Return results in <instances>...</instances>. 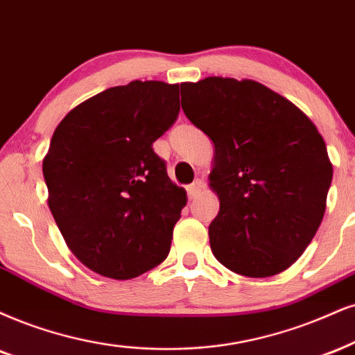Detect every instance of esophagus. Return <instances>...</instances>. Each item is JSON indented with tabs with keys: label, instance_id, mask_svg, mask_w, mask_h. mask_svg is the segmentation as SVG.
<instances>
[{
	"label": "esophagus",
	"instance_id": "obj_1",
	"mask_svg": "<svg viewBox=\"0 0 355 355\" xmlns=\"http://www.w3.org/2000/svg\"><path fill=\"white\" fill-rule=\"evenodd\" d=\"M202 187H204V182L200 181V179H196V181L192 182L189 187H187V194H189V199H194L196 196H198L200 192V189H202Z\"/></svg>",
	"mask_w": 355,
	"mask_h": 355
}]
</instances>
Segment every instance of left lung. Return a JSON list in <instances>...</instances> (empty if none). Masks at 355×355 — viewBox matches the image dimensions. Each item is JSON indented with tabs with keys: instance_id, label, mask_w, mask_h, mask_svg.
Instances as JSON below:
<instances>
[{
	"instance_id": "8db88e82",
	"label": "left lung",
	"mask_w": 355,
	"mask_h": 355,
	"mask_svg": "<svg viewBox=\"0 0 355 355\" xmlns=\"http://www.w3.org/2000/svg\"><path fill=\"white\" fill-rule=\"evenodd\" d=\"M181 105L216 146L214 257L250 278L290 268L321 225L332 181L318 128L290 100L247 78L184 82Z\"/></svg>"
}]
</instances>
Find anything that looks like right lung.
<instances>
[{
  "label": "right lung",
  "instance_id": "right-lung-1",
  "mask_svg": "<svg viewBox=\"0 0 355 355\" xmlns=\"http://www.w3.org/2000/svg\"><path fill=\"white\" fill-rule=\"evenodd\" d=\"M178 113V84L133 80L77 105L52 135L47 204L71 252L102 277L137 278L168 257L187 198L153 143Z\"/></svg>",
  "mask_w": 355,
  "mask_h": 355
}]
</instances>
